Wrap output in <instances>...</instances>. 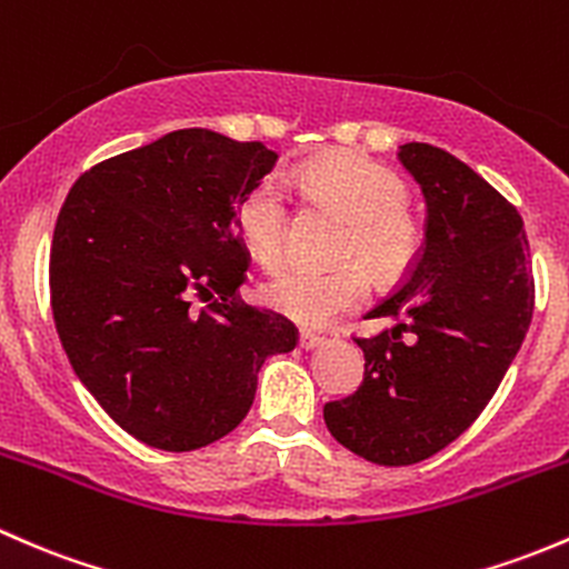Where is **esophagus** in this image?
Returning a JSON list of instances; mask_svg holds the SVG:
<instances>
[{
    "mask_svg": "<svg viewBox=\"0 0 569 569\" xmlns=\"http://www.w3.org/2000/svg\"><path fill=\"white\" fill-rule=\"evenodd\" d=\"M298 342H301L303 350H312V348H318V345H323V337L315 331H307V328H301V333H298Z\"/></svg>",
    "mask_w": 569,
    "mask_h": 569,
    "instance_id": "obj_1",
    "label": "esophagus"
}]
</instances>
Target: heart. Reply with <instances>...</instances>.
I'll return each mask as SVG.
<instances>
[{"mask_svg":"<svg viewBox=\"0 0 569 569\" xmlns=\"http://www.w3.org/2000/svg\"><path fill=\"white\" fill-rule=\"evenodd\" d=\"M315 202L348 216L333 271L282 266L260 287L262 301L296 323L323 326L353 312L370 296V270L378 284L406 279L425 249V221L408 204L411 186L395 169L359 153H331L296 172ZM236 227L246 249L266 266L282 260L290 230V204L277 178H262L236 204Z\"/></svg>","mask_w":569,"mask_h":569,"instance_id":"b5f03b06","label":"heart"}]
</instances>
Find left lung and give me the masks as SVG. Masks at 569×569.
<instances>
[{"label": "left lung", "mask_w": 569, "mask_h": 569, "mask_svg": "<svg viewBox=\"0 0 569 569\" xmlns=\"http://www.w3.org/2000/svg\"><path fill=\"white\" fill-rule=\"evenodd\" d=\"M400 161L427 199L425 249L365 318L395 326L359 337L365 380L323 419L345 449L411 466L473 425L512 365L535 312L523 219L488 180L441 148L408 142Z\"/></svg>", "instance_id": "obj_1"}]
</instances>
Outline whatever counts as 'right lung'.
<instances>
[{
  "mask_svg": "<svg viewBox=\"0 0 569 569\" xmlns=\"http://www.w3.org/2000/svg\"><path fill=\"white\" fill-rule=\"evenodd\" d=\"M277 163L262 142L183 128L87 169L57 216L51 312L98 406L148 447L191 452L236 430L257 372L296 348L246 303L236 204Z\"/></svg>",
  "mask_w": 569,
  "mask_h": 569,
  "instance_id": "right-lung-1",
  "label": "right lung"
}]
</instances>
